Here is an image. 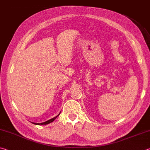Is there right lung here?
I'll list each match as a JSON object with an SVG mask.
<instances>
[{"label": "right lung", "instance_id": "add662e5", "mask_svg": "<svg viewBox=\"0 0 150 150\" xmlns=\"http://www.w3.org/2000/svg\"><path fill=\"white\" fill-rule=\"evenodd\" d=\"M60 115V113L59 114V115H58L57 116H55V117H54V118H52V119H50V120H47V121H46V122H42V123H35V122H32V123H33V124H36V125H45V124H50V123H51V122H52L53 121H54V120L55 118H56L58 116H59Z\"/></svg>", "mask_w": 150, "mask_h": 150}]
</instances>
